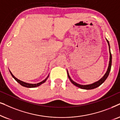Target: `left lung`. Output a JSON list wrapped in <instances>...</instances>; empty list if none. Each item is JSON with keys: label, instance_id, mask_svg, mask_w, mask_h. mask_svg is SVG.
Here are the masks:
<instances>
[{"label": "left lung", "instance_id": "left-lung-1", "mask_svg": "<svg viewBox=\"0 0 120 120\" xmlns=\"http://www.w3.org/2000/svg\"><path fill=\"white\" fill-rule=\"evenodd\" d=\"M106 41H107V42H108V43L109 47L110 61H109V66H108V70H107L106 72L105 73V74L104 75V76L103 77H102L100 79H99V80L98 81H97V82H96L90 84H88V85H81V84H78V83H76L75 82H74V81H73L72 79H71V77H70L69 74H68V79H69L70 81H71V82L73 84H74V85L76 86V87L80 88H81V89H87V90H88V89H94V88H97L98 87H99V86H100V85H101V84L103 83L104 82L105 80H106V79H107V77H108V76H109V75L110 70H111V63H112V55H111V52H110V44H109V41L107 39H106Z\"/></svg>", "mask_w": 120, "mask_h": 120}]
</instances>
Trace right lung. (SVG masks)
I'll return each mask as SVG.
<instances>
[{
    "mask_svg": "<svg viewBox=\"0 0 120 120\" xmlns=\"http://www.w3.org/2000/svg\"><path fill=\"white\" fill-rule=\"evenodd\" d=\"M10 71V73H11V76H12V77H13L14 79H15V80L17 82L19 83V84H20L22 86H23V87H27V88H34V87H38V86H39L40 85H41V84H43V83L45 82V81H47V79H48V77H49V75H48V76L46 78V79H44V80H43V81H41V82H39V83H36V84H31V83H26V82H23V81H20V79H17V78H16L12 74V73L10 71Z\"/></svg>",
    "mask_w": 120,
    "mask_h": 120,
    "instance_id": "add662e5",
    "label": "right lung"
}]
</instances>
